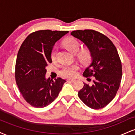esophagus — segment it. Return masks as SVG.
Wrapping results in <instances>:
<instances>
[{
  "mask_svg": "<svg viewBox=\"0 0 135 135\" xmlns=\"http://www.w3.org/2000/svg\"><path fill=\"white\" fill-rule=\"evenodd\" d=\"M67 81L71 82V83H74V82H75V79H67Z\"/></svg>",
  "mask_w": 135,
  "mask_h": 135,
  "instance_id": "esophagus-1",
  "label": "esophagus"
}]
</instances>
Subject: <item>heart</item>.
I'll list each match as a JSON object with an SVG mask.
<instances>
[{
  "label": "heart",
  "instance_id": "heart-1",
  "mask_svg": "<svg viewBox=\"0 0 135 135\" xmlns=\"http://www.w3.org/2000/svg\"><path fill=\"white\" fill-rule=\"evenodd\" d=\"M63 46L65 47L70 52L72 53H76L78 51L80 47V44L79 41L75 38L70 37L66 38L63 42ZM57 48L54 47L52 48L51 52V58L52 61H55L56 57ZM91 58V54L89 50L84 49L80 52L79 55V58L83 63H86ZM79 67L76 65H72L65 66L60 70V74L65 77L68 78H73L77 75V70Z\"/></svg>",
  "mask_w": 135,
  "mask_h": 135
}]
</instances>
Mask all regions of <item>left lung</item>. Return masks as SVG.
<instances>
[{"label":"left lung","mask_w":135,"mask_h":135,"mask_svg":"<svg viewBox=\"0 0 135 135\" xmlns=\"http://www.w3.org/2000/svg\"><path fill=\"white\" fill-rule=\"evenodd\" d=\"M71 35L87 46L92 57L83 75L88 81L93 76V83H84L79 97L93 109L105 107L115 97L121 82L122 64L117 49L107 37L96 30H75Z\"/></svg>","instance_id":"1"}]
</instances>
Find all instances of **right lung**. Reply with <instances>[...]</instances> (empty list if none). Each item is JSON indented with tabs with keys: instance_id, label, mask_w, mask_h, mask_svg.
<instances>
[{
	"instance_id": "right-lung-1",
	"label": "right lung",
	"mask_w": 135,
	"mask_h": 135,
	"mask_svg": "<svg viewBox=\"0 0 135 135\" xmlns=\"http://www.w3.org/2000/svg\"><path fill=\"white\" fill-rule=\"evenodd\" d=\"M69 31L38 30L28 35L17 55L15 79L18 89L27 103L43 108L58 97L65 80L46 79V67L52 62L54 45Z\"/></svg>"
}]
</instances>
